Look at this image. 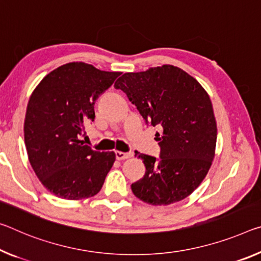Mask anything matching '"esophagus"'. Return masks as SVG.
Wrapping results in <instances>:
<instances>
[{
	"instance_id": "esophagus-1",
	"label": "esophagus",
	"mask_w": 261,
	"mask_h": 261,
	"mask_svg": "<svg viewBox=\"0 0 261 261\" xmlns=\"http://www.w3.org/2000/svg\"><path fill=\"white\" fill-rule=\"evenodd\" d=\"M115 154H116V159L117 160H125V159H129L132 156V153H125V152H121V151H116Z\"/></svg>"
}]
</instances>
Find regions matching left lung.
<instances>
[{
  "instance_id": "left-lung-1",
  "label": "left lung",
  "mask_w": 261,
  "mask_h": 261,
  "mask_svg": "<svg viewBox=\"0 0 261 261\" xmlns=\"http://www.w3.org/2000/svg\"><path fill=\"white\" fill-rule=\"evenodd\" d=\"M115 88L126 94L146 124L158 126L160 158L136 151L145 175L131 185L145 203L168 205L189 196L208 174L217 139L212 101L196 79L172 65L124 73Z\"/></svg>"
}]
</instances>
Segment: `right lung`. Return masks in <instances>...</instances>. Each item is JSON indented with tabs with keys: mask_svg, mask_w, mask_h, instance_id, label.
Listing matches in <instances>:
<instances>
[{
	"mask_svg": "<svg viewBox=\"0 0 261 261\" xmlns=\"http://www.w3.org/2000/svg\"><path fill=\"white\" fill-rule=\"evenodd\" d=\"M119 74L69 63L48 73L32 92L24 142L36 175L56 196L92 197L105 184L115 153L94 151L80 137L86 124L94 121L95 101Z\"/></svg>",
	"mask_w": 261,
	"mask_h": 261,
	"instance_id": "add662e5",
	"label": "right lung"
}]
</instances>
